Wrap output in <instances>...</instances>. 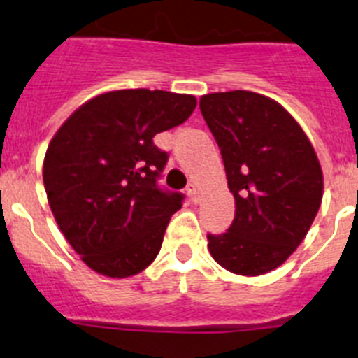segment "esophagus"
I'll return each instance as SVG.
<instances>
[{"label": "esophagus", "instance_id": "obj_1", "mask_svg": "<svg viewBox=\"0 0 358 358\" xmlns=\"http://www.w3.org/2000/svg\"><path fill=\"white\" fill-rule=\"evenodd\" d=\"M186 194H188V197L192 199V202H199V186L197 185L189 182L188 188H186Z\"/></svg>", "mask_w": 358, "mask_h": 358}]
</instances>
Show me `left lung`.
Listing matches in <instances>:
<instances>
[{"instance_id":"obj_1","label":"left lung","mask_w":358,"mask_h":358,"mask_svg":"<svg viewBox=\"0 0 358 358\" xmlns=\"http://www.w3.org/2000/svg\"><path fill=\"white\" fill-rule=\"evenodd\" d=\"M199 107L220 148L236 206L227 233L208 235V249L233 274L271 273L303 242L321 206L317 154L273 98L236 90L204 94Z\"/></svg>"}]
</instances>
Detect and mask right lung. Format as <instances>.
<instances>
[{"instance_id": "add662e5", "label": "right lung", "mask_w": 358, "mask_h": 358, "mask_svg": "<svg viewBox=\"0 0 358 358\" xmlns=\"http://www.w3.org/2000/svg\"><path fill=\"white\" fill-rule=\"evenodd\" d=\"M194 94L161 90L107 91L82 103L52 138L43 181L59 229L94 273H141L163 243L182 195L156 179L166 164L152 138L181 125Z\"/></svg>"}]
</instances>
